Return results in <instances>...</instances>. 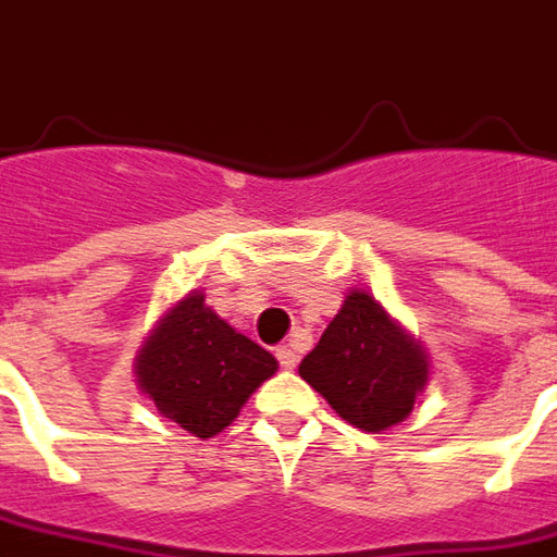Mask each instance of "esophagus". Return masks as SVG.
Returning a JSON list of instances; mask_svg holds the SVG:
<instances>
[{
	"label": "esophagus",
	"mask_w": 557,
	"mask_h": 557,
	"mask_svg": "<svg viewBox=\"0 0 557 557\" xmlns=\"http://www.w3.org/2000/svg\"><path fill=\"white\" fill-rule=\"evenodd\" d=\"M274 356H277L280 368H286V371H292L298 364V349H295V344H280Z\"/></svg>",
	"instance_id": "34e87169"
}]
</instances>
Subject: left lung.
Masks as SVG:
<instances>
[{
	"mask_svg": "<svg viewBox=\"0 0 557 557\" xmlns=\"http://www.w3.org/2000/svg\"><path fill=\"white\" fill-rule=\"evenodd\" d=\"M298 373L349 425L386 431L413 410L428 361L368 292H349Z\"/></svg>",
	"mask_w": 557,
	"mask_h": 557,
	"instance_id": "obj_1",
	"label": "left lung"
}]
</instances>
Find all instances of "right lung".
<instances>
[{
    "label": "right lung",
    "mask_w": 557,
    "mask_h": 557,
    "mask_svg": "<svg viewBox=\"0 0 557 557\" xmlns=\"http://www.w3.org/2000/svg\"><path fill=\"white\" fill-rule=\"evenodd\" d=\"M277 371V359L238 334L193 292L159 322L138 356V383L159 413L213 437L235 422L256 388Z\"/></svg>",
    "instance_id": "obj_1"
}]
</instances>
